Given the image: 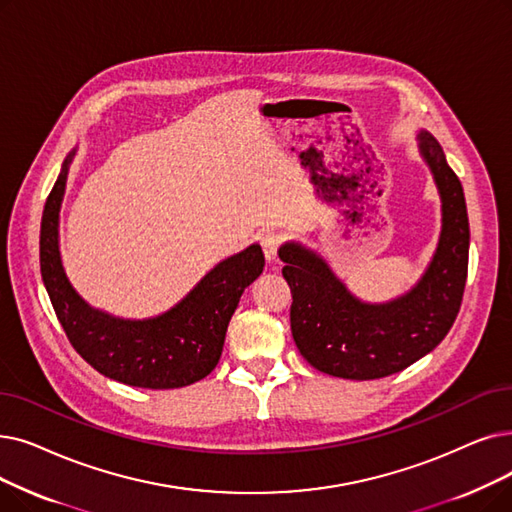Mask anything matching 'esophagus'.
I'll list each match as a JSON object with an SVG mask.
<instances>
[{
	"label": "esophagus",
	"instance_id": "1",
	"mask_svg": "<svg viewBox=\"0 0 512 512\" xmlns=\"http://www.w3.org/2000/svg\"><path fill=\"white\" fill-rule=\"evenodd\" d=\"M280 242H282V236L278 232H265L261 236V249L265 253V259H268L270 263L278 259V249H280Z\"/></svg>",
	"mask_w": 512,
	"mask_h": 512
}]
</instances>
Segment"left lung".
Instances as JSON below:
<instances>
[{"label": "left lung", "instance_id": "obj_1", "mask_svg": "<svg viewBox=\"0 0 512 512\" xmlns=\"http://www.w3.org/2000/svg\"><path fill=\"white\" fill-rule=\"evenodd\" d=\"M418 152L441 201L437 249L418 282L391 301L370 303L314 249L284 242L278 255L291 286V330L297 349L316 370L351 381L399 372L433 351L452 328L469 268V215L462 184L429 131H418Z\"/></svg>", "mask_w": 512, "mask_h": 512}]
</instances>
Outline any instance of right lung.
Here are the masks:
<instances>
[{"mask_svg":"<svg viewBox=\"0 0 512 512\" xmlns=\"http://www.w3.org/2000/svg\"><path fill=\"white\" fill-rule=\"evenodd\" d=\"M77 148L64 159L41 217V278L56 316L81 358L108 379L142 389L186 387L217 366L240 295L263 272L255 242L221 259L192 291L159 316L131 320L87 303L71 284L60 257V207Z\"/></svg>","mask_w":512,"mask_h":512,"instance_id":"obj_1","label":"right lung"}]
</instances>
